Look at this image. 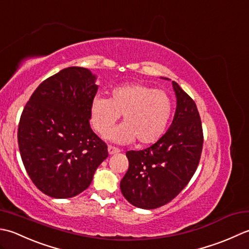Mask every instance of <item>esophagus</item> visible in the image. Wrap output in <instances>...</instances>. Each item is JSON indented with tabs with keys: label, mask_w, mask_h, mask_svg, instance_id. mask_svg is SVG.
Segmentation results:
<instances>
[{
	"label": "esophagus",
	"mask_w": 249,
	"mask_h": 249,
	"mask_svg": "<svg viewBox=\"0 0 249 249\" xmlns=\"http://www.w3.org/2000/svg\"><path fill=\"white\" fill-rule=\"evenodd\" d=\"M118 153H120V149L117 148V147L108 146V154L109 155H115V154H118Z\"/></svg>",
	"instance_id": "esophagus-1"
}]
</instances>
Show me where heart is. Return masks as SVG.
I'll use <instances>...</instances> for the list:
<instances>
[{
  "label": "heart",
  "instance_id": "1",
  "mask_svg": "<svg viewBox=\"0 0 249 249\" xmlns=\"http://www.w3.org/2000/svg\"><path fill=\"white\" fill-rule=\"evenodd\" d=\"M123 115L124 124L108 131ZM173 103L166 92L143 84L117 86L110 90L109 99L95 95L90 104V120L100 135L119 144L138 140L140 145L158 142L169 126Z\"/></svg>",
  "mask_w": 249,
  "mask_h": 249
}]
</instances>
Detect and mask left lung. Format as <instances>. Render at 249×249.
Returning <instances> with one entry per match:
<instances>
[{
  "label": "left lung",
  "mask_w": 249,
  "mask_h": 249,
  "mask_svg": "<svg viewBox=\"0 0 249 249\" xmlns=\"http://www.w3.org/2000/svg\"><path fill=\"white\" fill-rule=\"evenodd\" d=\"M177 106L165 134L143 150L126 151L129 169L120 181L132 205L153 210L171 202L190 181L199 165L203 130L195 101L172 82Z\"/></svg>",
  "instance_id": "8db88e82"
}]
</instances>
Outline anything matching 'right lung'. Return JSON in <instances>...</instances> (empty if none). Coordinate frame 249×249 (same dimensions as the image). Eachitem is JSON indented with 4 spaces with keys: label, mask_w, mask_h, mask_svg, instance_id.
Listing matches in <instances>:
<instances>
[{
    "label": "right lung",
    "mask_w": 249,
    "mask_h": 249,
    "mask_svg": "<svg viewBox=\"0 0 249 249\" xmlns=\"http://www.w3.org/2000/svg\"><path fill=\"white\" fill-rule=\"evenodd\" d=\"M95 75L79 67L45 79L25 104L18 125L20 156L37 188L55 199L79 195L108 157L90 126Z\"/></svg>",
    "instance_id": "obj_1"
}]
</instances>
